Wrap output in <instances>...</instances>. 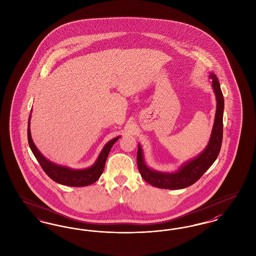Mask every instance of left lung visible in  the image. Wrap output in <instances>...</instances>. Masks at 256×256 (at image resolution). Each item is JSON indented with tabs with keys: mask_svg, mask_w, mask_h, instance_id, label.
<instances>
[{
	"mask_svg": "<svg viewBox=\"0 0 256 256\" xmlns=\"http://www.w3.org/2000/svg\"><path fill=\"white\" fill-rule=\"evenodd\" d=\"M210 79L216 95L217 108L215 114L214 124L212 128L210 143L204 152L197 158L184 164L177 172L164 174L150 170L144 162L143 152L141 146H138L137 166L144 180L148 184L166 190H180L190 186L198 181L202 175L214 163L218 157L222 140H223V112H224V96L220 88L218 78L212 73Z\"/></svg>",
	"mask_w": 256,
	"mask_h": 256,
	"instance_id": "8db88e82",
	"label": "left lung"
}]
</instances>
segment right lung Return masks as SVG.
I'll return each instance as SVG.
<instances>
[{
    "label": "right lung",
    "mask_w": 256,
    "mask_h": 256,
    "mask_svg": "<svg viewBox=\"0 0 256 256\" xmlns=\"http://www.w3.org/2000/svg\"><path fill=\"white\" fill-rule=\"evenodd\" d=\"M119 139L116 137L110 140L102 148L95 164L90 168L86 170H72L66 166L53 164L46 160L37 150L36 146L33 143L31 138L30 130V119H28V140L30 146V150L36 157L39 164H41L42 170L50 177L53 181L59 184L70 186H86L88 184L95 183L100 176L102 175L108 155L110 154L114 143Z\"/></svg>",
    "instance_id": "add662e5"
}]
</instances>
